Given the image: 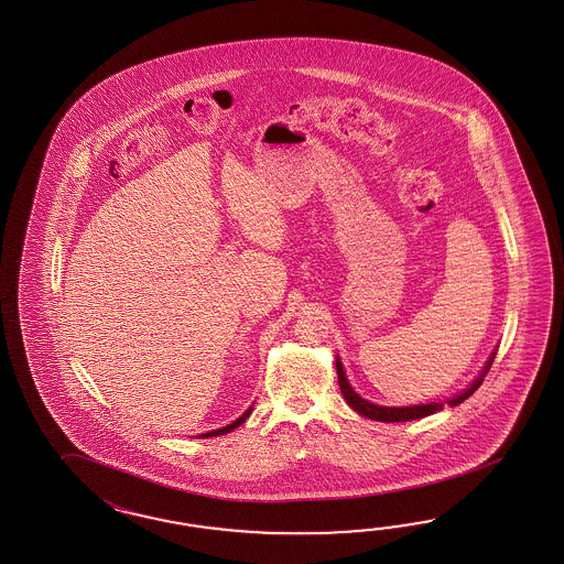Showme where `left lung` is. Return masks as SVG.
Masks as SVG:
<instances>
[{
  "mask_svg": "<svg viewBox=\"0 0 564 564\" xmlns=\"http://www.w3.org/2000/svg\"><path fill=\"white\" fill-rule=\"evenodd\" d=\"M495 355H497V350L488 356V360H486V365H484L482 370H480V375H478L464 391L455 393L453 398H447L445 402L419 403V405H379V403L369 402V400L360 398L355 389H352V386L348 383L346 370H344V365H341V360H339L338 356H336V370H338V383L344 400H346L348 405H350L355 412H358L360 416L377 420V422H408V420L424 419V416H431V414H435V412H441L445 403L453 408V405H459L464 400H467L478 387L482 386L486 372L492 367Z\"/></svg>",
  "mask_w": 564,
  "mask_h": 564,
  "instance_id": "obj_1",
  "label": "left lung"
}]
</instances>
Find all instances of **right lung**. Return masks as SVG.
Returning <instances> with one entry per match:
<instances>
[{
	"label": "right lung",
	"instance_id": "right-lung-1",
	"mask_svg": "<svg viewBox=\"0 0 564 564\" xmlns=\"http://www.w3.org/2000/svg\"><path fill=\"white\" fill-rule=\"evenodd\" d=\"M253 412V405H249L247 410H245V414L242 416H239V419L235 420V422H230V424H226V426H223V429H216V431H209V433H204L202 438H208V436H218V435H226V433H230V431H235L237 426H241L242 422L245 420L249 419V414Z\"/></svg>",
	"mask_w": 564,
	"mask_h": 564
}]
</instances>
